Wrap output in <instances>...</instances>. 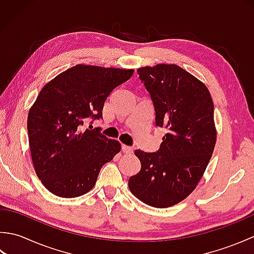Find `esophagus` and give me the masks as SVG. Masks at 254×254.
I'll return each mask as SVG.
<instances>
[{"label": "esophagus", "instance_id": "obj_1", "mask_svg": "<svg viewBox=\"0 0 254 254\" xmlns=\"http://www.w3.org/2000/svg\"><path fill=\"white\" fill-rule=\"evenodd\" d=\"M122 149L126 154H133V152H134V148L131 146H127V145H123Z\"/></svg>", "mask_w": 254, "mask_h": 254}]
</instances>
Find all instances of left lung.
<instances>
[{"mask_svg":"<svg viewBox=\"0 0 254 254\" xmlns=\"http://www.w3.org/2000/svg\"><path fill=\"white\" fill-rule=\"evenodd\" d=\"M137 73L154 102L156 126L168 133L156 153L134 152L142 168L128 188L149 206L170 207L193 192L212 157L214 104L206 86L176 64L139 67Z\"/></svg>","mask_w":254,"mask_h":254,"instance_id":"1","label":"left lung"}]
</instances>
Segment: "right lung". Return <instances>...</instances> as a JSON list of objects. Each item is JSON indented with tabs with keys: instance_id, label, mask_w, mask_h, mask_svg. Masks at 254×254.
I'll return each instance as SVG.
<instances>
[{
	"instance_id": "add662e5",
	"label": "right lung",
	"mask_w": 254,
	"mask_h": 254,
	"mask_svg": "<svg viewBox=\"0 0 254 254\" xmlns=\"http://www.w3.org/2000/svg\"><path fill=\"white\" fill-rule=\"evenodd\" d=\"M133 72L77 64L40 90L27 130L36 174L55 195L77 197L90 191L101 167L121 150L120 142L84 128V122L102 117L107 97Z\"/></svg>"
}]
</instances>
